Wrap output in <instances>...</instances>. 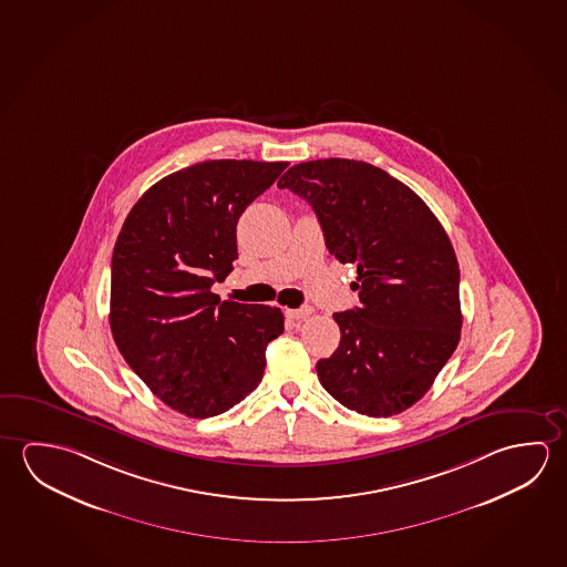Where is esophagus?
Masks as SVG:
<instances>
[{"instance_id":"obj_1","label":"esophagus","mask_w":567,"mask_h":567,"mask_svg":"<svg viewBox=\"0 0 567 567\" xmlns=\"http://www.w3.org/2000/svg\"><path fill=\"white\" fill-rule=\"evenodd\" d=\"M315 310L310 307L305 308H288L287 316L292 320H307L308 316L312 315Z\"/></svg>"}]
</instances>
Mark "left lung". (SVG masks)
<instances>
[{
	"label": "left lung",
	"instance_id": "left-lung-1",
	"mask_svg": "<svg viewBox=\"0 0 567 567\" xmlns=\"http://www.w3.org/2000/svg\"><path fill=\"white\" fill-rule=\"evenodd\" d=\"M279 187L312 205L330 255L358 267L362 307L336 312L340 346L316 363L318 380L343 408L398 415L431 390L461 340V272L443 225L368 162H302Z\"/></svg>",
	"mask_w": 567,
	"mask_h": 567
}]
</instances>
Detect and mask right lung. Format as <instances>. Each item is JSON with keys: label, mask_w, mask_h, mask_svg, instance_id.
<instances>
[{"label": "right lung", "mask_w": 567, "mask_h": 567, "mask_svg": "<svg viewBox=\"0 0 567 567\" xmlns=\"http://www.w3.org/2000/svg\"><path fill=\"white\" fill-rule=\"evenodd\" d=\"M287 162L209 159L159 179L132 207L112 252L111 330L122 358L187 417L229 411L265 372L280 308L212 292L237 259V221Z\"/></svg>", "instance_id": "1"}]
</instances>
